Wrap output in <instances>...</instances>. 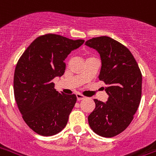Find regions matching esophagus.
I'll return each instance as SVG.
<instances>
[{
  "instance_id": "obj_1",
  "label": "esophagus",
  "mask_w": 156,
  "mask_h": 156,
  "mask_svg": "<svg viewBox=\"0 0 156 156\" xmlns=\"http://www.w3.org/2000/svg\"><path fill=\"white\" fill-rule=\"evenodd\" d=\"M76 96H77V99H78V101H81V100H83V99L86 98L83 95H82V94H80V93H77Z\"/></svg>"
}]
</instances>
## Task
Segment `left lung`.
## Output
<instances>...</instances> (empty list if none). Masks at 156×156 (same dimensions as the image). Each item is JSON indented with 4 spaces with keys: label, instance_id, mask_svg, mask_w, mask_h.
Wrapping results in <instances>:
<instances>
[{
    "label": "left lung",
    "instance_id": "obj_1",
    "mask_svg": "<svg viewBox=\"0 0 156 156\" xmlns=\"http://www.w3.org/2000/svg\"><path fill=\"white\" fill-rule=\"evenodd\" d=\"M101 56L98 78L106 84L107 102L94 99L96 107L88 116L95 133L113 137L125 131L134 118L141 98L142 75L130 50L107 36L95 37L86 42Z\"/></svg>",
    "mask_w": 156,
    "mask_h": 156
}]
</instances>
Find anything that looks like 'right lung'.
<instances>
[{
    "instance_id": "add662e5",
    "label": "right lung",
    "mask_w": 156,
    "mask_h": 156,
    "mask_svg": "<svg viewBox=\"0 0 156 156\" xmlns=\"http://www.w3.org/2000/svg\"><path fill=\"white\" fill-rule=\"evenodd\" d=\"M83 43L58 34H44L31 43L17 62L15 99L25 123L39 135L54 136L67 125L77 97L58 93L53 79L64 73V59Z\"/></svg>"
}]
</instances>
